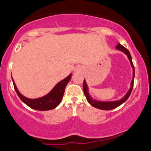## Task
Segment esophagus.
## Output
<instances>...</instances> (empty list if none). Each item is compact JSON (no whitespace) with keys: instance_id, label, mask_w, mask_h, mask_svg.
<instances>
[{"instance_id":"1","label":"esophagus","mask_w":151,"mask_h":151,"mask_svg":"<svg viewBox=\"0 0 151 151\" xmlns=\"http://www.w3.org/2000/svg\"><path fill=\"white\" fill-rule=\"evenodd\" d=\"M74 71H75V72H77V73H80V72H82V71H83V68H81V67H77V68H75V69H74Z\"/></svg>"}]
</instances>
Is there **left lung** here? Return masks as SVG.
<instances>
[{
	"mask_svg": "<svg viewBox=\"0 0 151 151\" xmlns=\"http://www.w3.org/2000/svg\"><path fill=\"white\" fill-rule=\"evenodd\" d=\"M116 49L118 50H121V51L123 52L126 55L128 56V58L129 60H130L131 65H132V68H133V78H132V83H131V88L129 90L127 93H126V95L121 99V100H118V101H98V100L93 99L92 97H91V96L89 95V93H88V88L87 86L86 82L84 80V83H83V91H84V93L85 96H86L87 101L90 103L93 106L96 108H98V109H103V110H110V109H115V108L118 107V106L121 105L123 103H124L126 100L129 99V97L130 96V94L132 93V88H133L134 86V75H135V71H134V66L133 63H132V56H131L130 52H129V50L121 45V44H118V45L116 46Z\"/></svg>",
	"mask_w": 151,
	"mask_h": 151,
	"instance_id": "left-lung-1",
	"label": "left lung"
}]
</instances>
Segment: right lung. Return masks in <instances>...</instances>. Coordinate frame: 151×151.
Listing matches in <instances>:
<instances>
[{
	"label": "right lung",
	"mask_w": 151,
	"mask_h": 151,
	"mask_svg": "<svg viewBox=\"0 0 151 151\" xmlns=\"http://www.w3.org/2000/svg\"><path fill=\"white\" fill-rule=\"evenodd\" d=\"M71 74H69L64 80L59 82L48 94H47L45 96L35 99H30L26 98L24 96H22L17 88L14 80L13 83L18 96L25 104L28 105L29 107L36 109V110L45 111L55 109L58 105L60 104L62 98H63V93H64L65 88H66V86L68 83L69 80H71Z\"/></svg>",
	"instance_id": "add662e5"
}]
</instances>
